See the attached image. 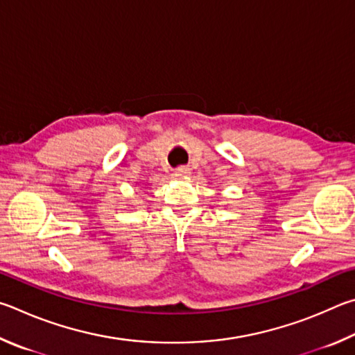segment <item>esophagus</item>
Segmentation results:
<instances>
[{
  "label": "esophagus",
  "instance_id": "34e87169",
  "mask_svg": "<svg viewBox=\"0 0 355 355\" xmlns=\"http://www.w3.org/2000/svg\"><path fill=\"white\" fill-rule=\"evenodd\" d=\"M190 174V170L187 166H179L178 170H174V176L176 178H187Z\"/></svg>",
  "mask_w": 355,
  "mask_h": 355
}]
</instances>
